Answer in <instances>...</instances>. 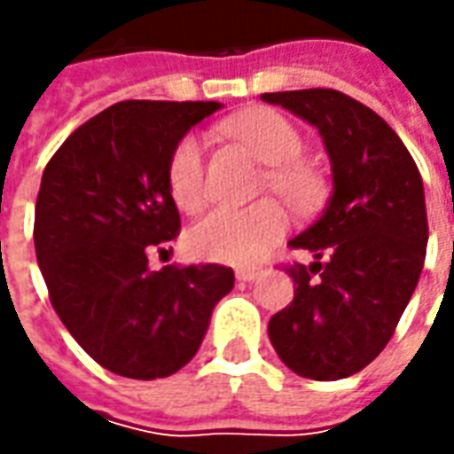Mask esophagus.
I'll return each instance as SVG.
<instances>
[{
  "mask_svg": "<svg viewBox=\"0 0 454 454\" xmlns=\"http://www.w3.org/2000/svg\"><path fill=\"white\" fill-rule=\"evenodd\" d=\"M262 272H265V267L262 265H243L236 270V277L238 279H243V282H255Z\"/></svg>",
  "mask_w": 454,
  "mask_h": 454,
  "instance_id": "obj_1",
  "label": "esophagus"
}]
</instances>
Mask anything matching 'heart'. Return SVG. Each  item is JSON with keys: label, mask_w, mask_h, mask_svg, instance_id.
Wrapping results in <instances>:
<instances>
[{"label": "heart", "mask_w": 454, "mask_h": 454, "mask_svg": "<svg viewBox=\"0 0 454 454\" xmlns=\"http://www.w3.org/2000/svg\"><path fill=\"white\" fill-rule=\"evenodd\" d=\"M223 133L238 140L260 162L270 165L265 189H272L299 214L314 211L325 192L321 169L299 155L304 138L289 119L275 109H255L223 123ZM168 187L182 211H199L207 201L204 143L187 133L175 143L168 158ZM286 231L285 208L262 201L250 208H214L189 228L187 246L201 260L247 265L265 255Z\"/></svg>", "instance_id": "1"}]
</instances>
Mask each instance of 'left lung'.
Segmentation results:
<instances>
[{"mask_svg":"<svg viewBox=\"0 0 454 454\" xmlns=\"http://www.w3.org/2000/svg\"><path fill=\"white\" fill-rule=\"evenodd\" d=\"M318 129L333 165L324 216L289 246L314 253L286 267L294 301L270 318L279 360L335 381L367 367L389 342L419 285L428 216L406 145L380 114L335 90L262 94Z\"/></svg>","mask_w":454,"mask_h":454,"instance_id":"left-lung-1","label":"left lung"}]
</instances>
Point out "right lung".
<instances>
[{"instance_id":"right-lung-1","label":"right lung","mask_w":454,"mask_h":454,"mask_svg":"<svg viewBox=\"0 0 454 454\" xmlns=\"http://www.w3.org/2000/svg\"><path fill=\"white\" fill-rule=\"evenodd\" d=\"M218 102H119L82 123L45 165L34 243L55 314L104 370L158 380L204 340L231 267L168 265L148 255L179 236L168 158ZM172 250V247H169Z\"/></svg>"}]
</instances>
